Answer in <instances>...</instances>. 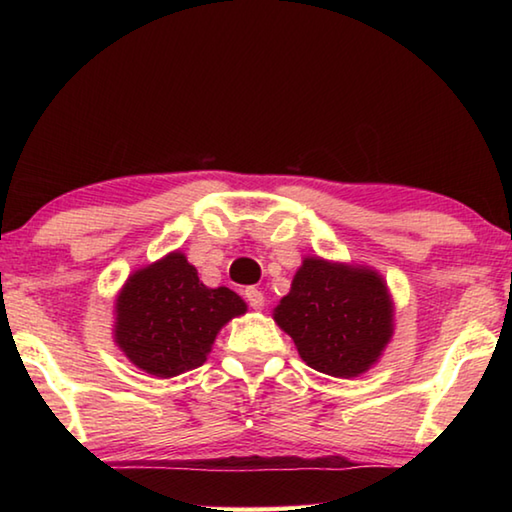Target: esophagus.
<instances>
[{
	"instance_id": "obj_1",
	"label": "esophagus",
	"mask_w": 512,
	"mask_h": 512,
	"mask_svg": "<svg viewBox=\"0 0 512 512\" xmlns=\"http://www.w3.org/2000/svg\"><path fill=\"white\" fill-rule=\"evenodd\" d=\"M244 298L248 300V305L253 307V309H262L264 307V293L259 291V289H255V287H248L244 291Z\"/></svg>"
}]
</instances>
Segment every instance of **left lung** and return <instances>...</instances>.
I'll return each mask as SVG.
<instances>
[{
    "mask_svg": "<svg viewBox=\"0 0 512 512\" xmlns=\"http://www.w3.org/2000/svg\"><path fill=\"white\" fill-rule=\"evenodd\" d=\"M273 318L309 368L343 379L375 366L393 336L384 277L368 266L320 257H305Z\"/></svg>",
    "mask_w": 512,
    "mask_h": 512,
    "instance_id": "8db88e82",
    "label": "left lung"
}]
</instances>
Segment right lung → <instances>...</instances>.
<instances>
[{"mask_svg": "<svg viewBox=\"0 0 512 512\" xmlns=\"http://www.w3.org/2000/svg\"><path fill=\"white\" fill-rule=\"evenodd\" d=\"M246 309L228 287H205L176 250L128 275L115 302V343L137 368L169 379L203 366L221 327Z\"/></svg>", "mask_w": 512, "mask_h": 512, "instance_id": "right-lung-1", "label": "right lung"}]
</instances>
